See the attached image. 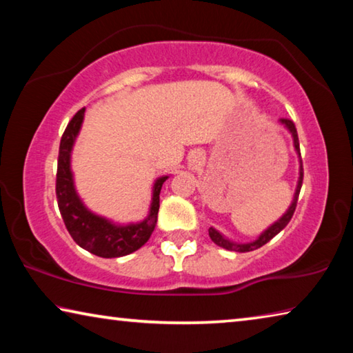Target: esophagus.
Listing matches in <instances>:
<instances>
[{"label":"esophagus","mask_w":353,"mask_h":353,"mask_svg":"<svg viewBox=\"0 0 353 353\" xmlns=\"http://www.w3.org/2000/svg\"><path fill=\"white\" fill-rule=\"evenodd\" d=\"M194 159H198V157H194Z\"/></svg>","instance_id":"esophagus-1"}]
</instances>
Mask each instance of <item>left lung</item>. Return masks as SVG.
I'll return each instance as SVG.
<instances>
[{
    "instance_id": "8db88e82",
    "label": "left lung",
    "mask_w": 353,
    "mask_h": 353,
    "mask_svg": "<svg viewBox=\"0 0 353 353\" xmlns=\"http://www.w3.org/2000/svg\"><path fill=\"white\" fill-rule=\"evenodd\" d=\"M280 121H282L286 128L290 129V132L292 134V139H294V148L296 151L301 155V148H299V137H297V130L294 123H292V119L288 118H280ZM302 182H303V166H302V159H301V177H299V183H297V190H296V194H294V201H292L291 207L288 208V212H286L282 218H280L276 224H272L270 229H268L265 234H261L259 240H255L254 243H248V244H235V243H230L229 240H225V238L210 227L208 229V235H210L212 241L214 244H218L219 248H224L227 250H235V252H249V250H254V249H259L261 246H265L268 241H271L274 236H276L280 230H283L286 225L292 218V214H294L296 210V205H297V199H299V193H301V188H302Z\"/></svg>"
}]
</instances>
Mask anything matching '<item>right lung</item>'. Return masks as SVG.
<instances>
[{
	"label": "right lung",
	"mask_w": 353,
	"mask_h": 353,
	"mask_svg": "<svg viewBox=\"0 0 353 353\" xmlns=\"http://www.w3.org/2000/svg\"><path fill=\"white\" fill-rule=\"evenodd\" d=\"M83 110H85V107L77 110L76 115L70 119L68 126L61 139L56 174L57 205L71 238L82 249L98 256H103V259H115V256L135 252L137 249H140L149 240L155 224H157L160 190H162V185L168 177H160L155 182L151 212H149V216L140 224L113 225L107 219L88 212L82 205L81 199L77 198L73 185V176H71L70 171V152L76 135L81 129Z\"/></svg>",
	"instance_id": "1"
}]
</instances>
